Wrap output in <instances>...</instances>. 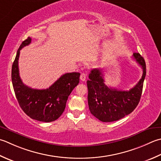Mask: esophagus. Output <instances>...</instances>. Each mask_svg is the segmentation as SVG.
I'll list each match as a JSON object with an SVG mask.
<instances>
[{"instance_id":"34e87169","label":"esophagus","mask_w":161,"mask_h":161,"mask_svg":"<svg viewBox=\"0 0 161 161\" xmlns=\"http://www.w3.org/2000/svg\"><path fill=\"white\" fill-rule=\"evenodd\" d=\"M80 80H81V81H84L85 80H86V74L84 73V72L81 73V75H80Z\"/></svg>"}]
</instances>
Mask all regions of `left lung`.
<instances>
[{
	"mask_svg": "<svg viewBox=\"0 0 161 161\" xmlns=\"http://www.w3.org/2000/svg\"><path fill=\"white\" fill-rule=\"evenodd\" d=\"M133 58L142 68V78L129 91H121L105 85L103 74L99 69H93L86 81L88 103L90 112L103 122H112L124 118L136 108L140 100L144 78L146 64L139 53H134Z\"/></svg>",
	"mask_w": 161,
	"mask_h": 161,
	"instance_id": "8db88e82",
	"label": "left lung"
}]
</instances>
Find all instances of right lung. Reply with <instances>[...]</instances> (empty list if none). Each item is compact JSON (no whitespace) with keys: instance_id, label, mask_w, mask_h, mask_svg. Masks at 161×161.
Returning <instances> with one entry per match:
<instances>
[{"instance_id":"right-lung-1","label":"right lung","mask_w":161,"mask_h":161,"mask_svg":"<svg viewBox=\"0 0 161 161\" xmlns=\"http://www.w3.org/2000/svg\"><path fill=\"white\" fill-rule=\"evenodd\" d=\"M31 42L29 37L22 42L12 64V81L14 93L21 108L29 117L42 122H52L64 112L68 96L80 82V74L70 72L63 75L47 89H34L27 86L20 78L18 61L20 50Z\"/></svg>"}]
</instances>
